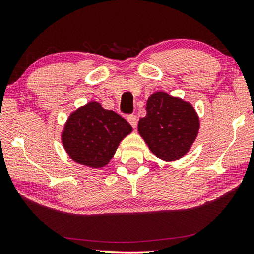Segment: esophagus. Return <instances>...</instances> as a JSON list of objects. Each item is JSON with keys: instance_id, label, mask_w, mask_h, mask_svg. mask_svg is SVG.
<instances>
[{"instance_id": "1", "label": "esophagus", "mask_w": 254, "mask_h": 254, "mask_svg": "<svg viewBox=\"0 0 254 254\" xmlns=\"http://www.w3.org/2000/svg\"><path fill=\"white\" fill-rule=\"evenodd\" d=\"M127 119L128 123H130L131 126L135 128L136 127V124H137V119H136L135 115L134 114H130V115H127Z\"/></svg>"}]
</instances>
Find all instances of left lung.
Returning <instances> with one entry per match:
<instances>
[{
	"mask_svg": "<svg viewBox=\"0 0 254 254\" xmlns=\"http://www.w3.org/2000/svg\"><path fill=\"white\" fill-rule=\"evenodd\" d=\"M147 115L141 118L137 131L156 157L178 160L196 140L199 119L190 103L165 92L152 94L147 101Z\"/></svg>",
	"mask_w": 254,
	"mask_h": 254,
	"instance_id": "left-lung-1",
	"label": "left lung"
}]
</instances>
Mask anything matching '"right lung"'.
I'll return each instance as SVG.
<instances>
[{
	"mask_svg": "<svg viewBox=\"0 0 254 254\" xmlns=\"http://www.w3.org/2000/svg\"><path fill=\"white\" fill-rule=\"evenodd\" d=\"M132 132L126 119L114 111L89 102L69 115L62 142L72 160L91 168H102L113 158L121 141Z\"/></svg>",
	"mask_w": 254,
	"mask_h": 254,
	"instance_id": "right-lung-1",
	"label": "right lung"
}]
</instances>
